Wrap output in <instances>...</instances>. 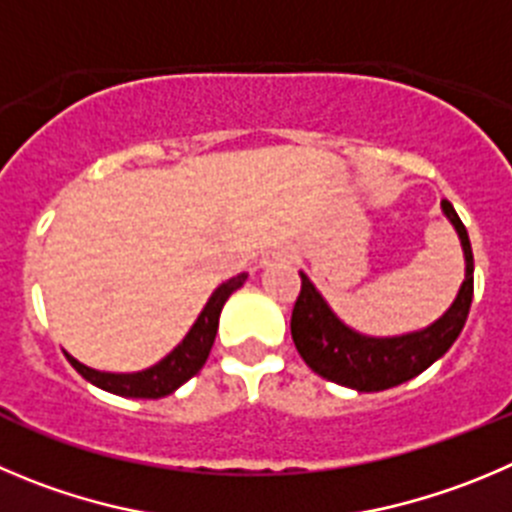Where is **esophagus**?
Masks as SVG:
<instances>
[{"label": "esophagus", "instance_id": "34e87169", "mask_svg": "<svg viewBox=\"0 0 512 512\" xmlns=\"http://www.w3.org/2000/svg\"><path fill=\"white\" fill-rule=\"evenodd\" d=\"M293 257V250L290 247H270V250L262 252V265H275V262H288Z\"/></svg>", "mask_w": 512, "mask_h": 512}]
</instances>
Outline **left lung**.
Instances as JSON below:
<instances>
[{
  "mask_svg": "<svg viewBox=\"0 0 512 512\" xmlns=\"http://www.w3.org/2000/svg\"><path fill=\"white\" fill-rule=\"evenodd\" d=\"M442 212L460 234L465 252V280L447 313L422 331L391 338L353 331L328 308L308 275L300 272V295L290 318V333L298 353L315 374L356 391H384L419 376L450 351L470 313L475 262L465 224L447 199H442Z\"/></svg>",
  "mask_w": 512,
  "mask_h": 512,
  "instance_id": "obj_1",
  "label": "left lung"
}]
</instances>
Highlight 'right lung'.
I'll return each instance as SVG.
<instances>
[{
  "instance_id": "add662e5",
  "label": "right lung",
  "mask_w": 512,
  "mask_h": 512,
  "mask_svg": "<svg viewBox=\"0 0 512 512\" xmlns=\"http://www.w3.org/2000/svg\"><path fill=\"white\" fill-rule=\"evenodd\" d=\"M245 280L247 272H240L237 278H229L227 283L219 285L212 293V298L207 300L202 313H199L197 321H194L191 331L184 336V341L169 356L161 358L159 364L151 366V369L136 371V374H111V371H95L90 366L80 364L78 358H73L70 353H65V356L73 364V369L83 379H88L90 384L98 386V389L111 391V394L118 396H131V399H161V396H169L171 391L186 384L191 376H197L199 369L207 364V356L212 351L214 336H217L219 328V313H222L229 295L237 288H242Z\"/></svg>"
}]
</instances>
